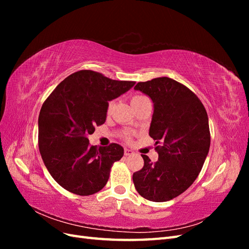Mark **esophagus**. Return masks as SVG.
Returning a JSON list of instances; mask_svg holds the SVG:
<instances>
[{
  "instance_id": "1",
  "label": "esophagus",
  "mask_w": 249,
  "mask_h": 249,
  "mask_svg": "<svg viewBox=\"0 0 249 249\" xmlns=\"http://www.w3.org/2000/svg\"><path fill=\"white\" fill-rule=\"evenodd\" d=\"M133 154H134L133 150H131L129 148H124V156H131Z\"/></svg>"
}]
</instances>
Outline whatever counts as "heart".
I'll use <instances>...</instances> for the list:
<instances>
[{"label": "heart", "mask_w": 249, "mask_h": 249, "mask_svg": "<svg viewBox=\"0 0 249 249\" xmlns=\"http://www.w3.org/2000/svg\"><path fill=\"white\" fill-rule=\"evenodd\" d=\"M139 97H142V96H141V95H137V96H134V97H133V99H132V101H133V100H137V99H139ZM112 107H113V102H110V103L108 104V112H110V111H111ZM125 139H126L127 141H129V140L131 139V137L129 136V135H126V136H125Z\"/></svg>", "instance_id": "heart-1"}]
</instances>
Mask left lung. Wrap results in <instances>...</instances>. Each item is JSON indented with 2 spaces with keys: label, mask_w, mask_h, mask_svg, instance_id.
<instances>
[{
  "label": "left lung",
  "mask_w": 249,
  "mask_h": 249,
  "mask_svg": "<svg viewBox=\"0 0 249 249\" xmlns=\"http://www.w3.org/2000/svg\"><path fill=\"white\" fill-rule=\"evenodd\" d=\"M134 89L154 103L149 136L159 159L153 163L142 155L144 165L133 182L145 199L167 201L193 184L205 163L211 142L207 111L189 88L167 77L138 82Z\"/></svg>",
  "instance_id": "obj_1"
}]
</instances>
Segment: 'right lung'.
<instances>
[{"label":"right lung","instance_id":"obj_1","mask_svg":"<svg viewBox=\"0 0 249 249\" xmlns=\"http://www.w3.org/2000/svg\"><path fill=\"white\" fill-rule=\"evenodd\" d=\"M134 85L83 70L65 78L44 101L38 117L39 152L50 175L65 190L88 196L107 184L124 148L116 143L91 146L88 135L106 122L108 102Z\"/></svg>","mask_w":249,"mask_h":249}]
</instances>
